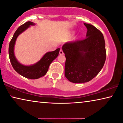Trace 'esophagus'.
<instances>
[{
  "label": "esophagus",
  "instance_id": "34e87169",
  "mask_svg": "<svg viewBox=\"0 0 123 123\" xmlns=\"http://www.w3.org/2000/svg\"><path fill=\"white\" fill-rule=\"evenodd\" d=\"M59 54L60 55H63L64 54V52H63V51L62 50V49H60V51H59Z\"/></svg>",
  "mask_w": 123,
  "mask_h": 123
}]
</instances>
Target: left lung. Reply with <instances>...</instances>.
I'll return each mask as SVG.
<instances>
[{
  "mask_svg": "<svg viewBox=\"0 0 123 123\" xmlns=\"http://www.w3.org/2000/svg\"><path fill=\"white\" fill-rule=\"evenodd\" d=\"M86 38L65 43L62 49L66 58L65 77L73 83L89 82L103 68L106 58L105 42L99 30L89 24Z\"/></svg>",
  "mask_w": 123,
  "mask_h": 123,
  "instance_id": "obj_1",
  "label": "left lung"
}]
</instances>
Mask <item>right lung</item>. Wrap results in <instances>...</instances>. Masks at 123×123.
I'll list each match as a JSON object with an SVG mask.
<instances>
[{"instance_id": "right-lung-1", "label": "right lung", "mask_w": 123, "mask_h": 123, "mask_svg": "<svg viewBox=\"0 0 123 123\" xmlns=\"http://www.w3.org/2000/svg\"><path fill=\"white\" fill-rule=\"evenodd\" d=\"M34 25V24L33 22L28 21L18 27V28L14 33L13 36L9 42L8 52L11 64L13 69L17 73L27 79H37L46 74L50 64L58 56L60 49H57L54 51L46 53L38 63L33 65L25 66L19 63L15 58L13 52L14 46L16 40L19 34L23 32L30 25Z\"/></svg>"}]
</instances>
